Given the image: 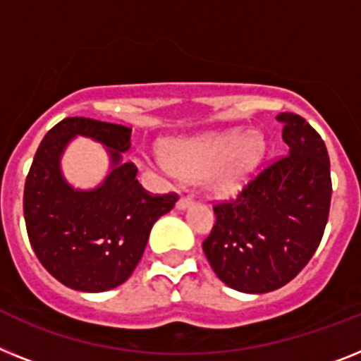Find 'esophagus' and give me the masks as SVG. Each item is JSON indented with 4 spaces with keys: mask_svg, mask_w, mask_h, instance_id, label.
I'll return each instance as SVG.
<instances>
[{
    "mask_svg": "<svg viewBox=\"0 0 361 361\" xmlns=\"http://www.w3.org/2000/svg\"><path fill=\"white\" fill-rule=\"evenodd\" d=\"M195 204V202H192V198H189V196H181L180 200H178V202H176V207L178 209H187L189 207V205H192Z\"/></svg>",
    "mask_w": 361,
    "mask_h": 361,
    "instance_id": "34e87169",
    "label": "esophagus"
}]
</instances>
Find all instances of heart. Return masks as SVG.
Masks as SVG:
<instances>
[{
    "label": "heart",
    "mask_w": 361,
    "mask_h": 361,
    "mask_svg": "<svg viewBox=\"0 0 361 361\" xmlns=\"http://www.w3.org/2000/svg\"><path fill=\"white\" fill-rule=\"evenodd\" d=\"M264 154L262 135L229 130L166 145L161 165L187 180H207L220 195H233L255 176Z\"/></svg>",
    "instance_id": "heart-1"
}]
</instances>
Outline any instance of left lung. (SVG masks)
Returning a JSON list of instances; mask_svg holds the SVG:
<instances>
[{
	"label": "left lung",
	"instance_id": "1",
	"mask_svg": "<svg viewBox=\"0 0 361 361\" xmlns=\"http://www.w3.org/2000/svg\"><path fill=\"white\" fill-rule=\"evenodd\" d=\"M288 150L233 200L213 205L202 247L233 290L266 293L290 283L316 253L330 211L332 180L321 135L298 114H279Z\"/></svg>",
	"mask_w": 361,
	"mask_h": 361
}]
</instances>
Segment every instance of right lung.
<instances>
[{"label":"right lung","mask_w":361,"mask_h":361,"mask_svg":"<svg viewBox=\"0 0 361 361\" xmlns=\"http://www.w3.org/2000/svg\"><path fill=\"white\" fill-rule=\"evenodd\" d=\"M75 135L109 147L112 171L93 191H75L59 172V156ZM132 128L87 117L54 124L32 159L23 190V216L36 257L56 281L78 292H106L134 274L150 229L178 202L152 195L137 166L124 163Z\"/></svg>","instance_id":"obj_1"}]
</instances>
